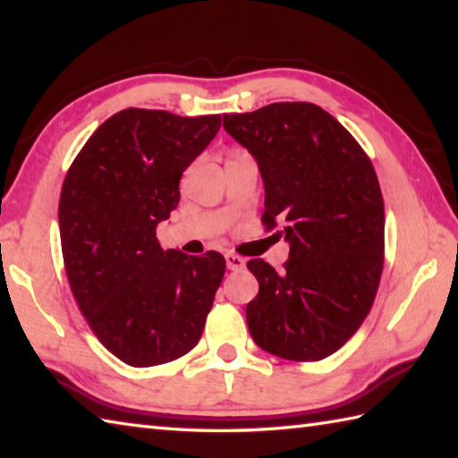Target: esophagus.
<instances>
[{"label":"esophagus","mask_w":458,"mask_h":458,"mask_svg":"<svg viewBox=\"0 0 458 458\" xmlns=\"http://www.w3.org/2000/svg\"><path fill=\"white\" fill-rule=\"evenodd\" d=\"M224 258H226V266H228V269H232V271L242 269V267L246 266L244 258H240V256H236V254H226Z\"/></svg>","instance_id":"34e87169"}]
</instances>
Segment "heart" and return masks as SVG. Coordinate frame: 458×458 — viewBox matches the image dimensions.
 Wrapping results in <instances>:
<instances>
[{
    "instance_id": "1",
    "label": "heart",
    "mask_w": 458,
    "mask_h": 458,
    "mask_svg": "<svg viewBox=\"0 0 458 458\" xmlns=\"http://www.w3.org/2000/svg\"><path fill=\"white\" fill-rule=\"evenodd\" d=\"M236 155H242L240 151H236V153H232V157H236Z\"/></svg>"
}]
</instances>
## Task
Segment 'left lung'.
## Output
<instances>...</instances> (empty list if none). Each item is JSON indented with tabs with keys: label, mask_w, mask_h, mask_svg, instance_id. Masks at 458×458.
I'll return each mask as SVG.
<instances>
[{
	"label": "left lung",
	"mask_w": 458,
	"mask_h": 458,
	"mask_svg": "<svg viewBox=\"0 0 458 458\" xmlns=\"http://www.w3.org/2000/svg\"><path fill=\"white\" fill-rule=\"evenodd\" d=\"M266 187L269 228L289 242L285 269L248 261L259 291L246 307L266 352L317 362L343 346L372 309L384 267V199L372 161L333 115L309 102H276L224 115Z\"/></svg>",
	"instance_id": "obj_1"
}]
</instances>
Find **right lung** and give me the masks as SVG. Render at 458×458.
Segmentation results:
<instances>
[{"label":"right lung","mask_w":458,"mask_h":458,"mask_svg":"<svg viewBox=\"0 0 458 458\" xmlns=\"http://www.w3.org/2000/svg\"><path fill=\"white\" fill-rule=\"evenodd\" d=\"M220 115L128 108L106 120L68 169L58 228L72 295L100 343L133 368L197 346L226 261L165 251L157 224L177 208L182 171L220 130Z\"/></svg>","instance_id":"obj_1"}]
</instances>
